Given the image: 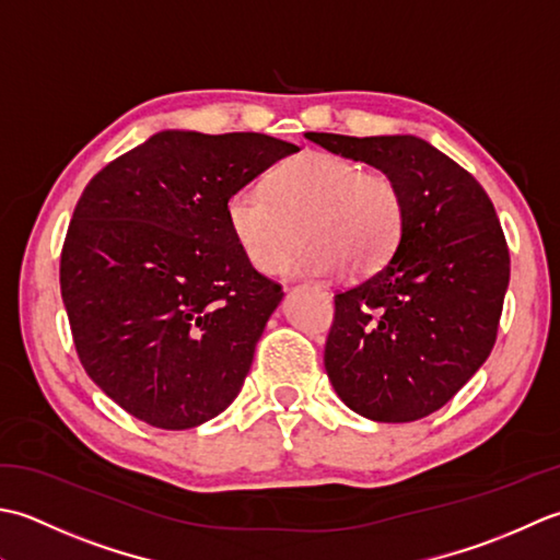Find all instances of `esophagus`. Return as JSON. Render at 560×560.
I'll list each match as a JSON object with an SVG mask.
<instances>
[{
	"mask_svg": "<svg viewBox=\"0 0 560 560\" xmlns=\"http://www.w3.org/2000/svg\"><path fill=\"white\" fill-rule=\"evenodd\" d=\"M318 292H322L324 296H330V292H328V290H324V288H318Z\"/></svg>",
	"mask_w": 560,
	"mask_h": 560,
	"instance_id": "34e87169",
	"label": "esophagus"
}]
</instances>
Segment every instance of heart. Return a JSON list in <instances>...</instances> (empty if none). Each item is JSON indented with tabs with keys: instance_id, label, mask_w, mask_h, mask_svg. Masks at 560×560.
Wrapping results in <instances>:
<instances>
[{
	"instance_id": "heart-1",
	"label": "heart",
	"mask_w": 560,
	"mask_h": 560,
	"mask_svg": "<svg viewBox=\"0 0 560 560\" xmlns=\"http://www.w3.org/2000/svg\"><path fill=\"white\" fill-rule=\"evenodd\" d=\"M224 217L248 264L268 276L290 258L300 226L306 246L288 266L292 276H336L348 266L368 276L398 244L404 202L392 178L310 150L272 168L268 192L258 186L232 190Z\"/></svg>"
}]
</instances>
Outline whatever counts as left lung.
Here are the masks:
<instances>
[{
    "label": "left lung",
    "mask_w": 560,
    "mask_h": 560,
    "mask_svg": "<svg viewBox=\"0 0 560 560\" xmlns=\"http://www.w3.org/2000/svg\"><path fill=\"white\" fill-rule=\"evenodd\" d=\"M306 140L380 168L404 202L394 256L336 294L328 380L340 401L376 423L435 413L495 343L510 254L493 202L469 171L416 135Z\"/></svg>",
    "instance_id": "8db88e82"
}]
</instances>
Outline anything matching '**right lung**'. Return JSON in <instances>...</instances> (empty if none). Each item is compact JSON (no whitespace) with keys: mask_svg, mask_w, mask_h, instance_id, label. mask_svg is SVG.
I'll return each instance as SVG.
<instances>
[{"mask_svg":"<svg viewBox=\"0 0 560 560\" xmlns=\"http://www.w3.org/2000/svg\"><path fill=\"white\" fill-rule=\"evenodd\" d=\"M294 152L260 132L162 130L89 180L62 302L86 374L137 420L198 428L242 392L282 288L236 246L224 202Z\"/></svg>","mask_w":560,"mask_h":560,"instance_id":"1","label":"right lung"}]
</instances>
